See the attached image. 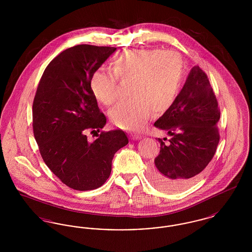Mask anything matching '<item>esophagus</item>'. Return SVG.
Returning a JSON list of instances; mask_svg holds the SVG:
<instances>
[{
	"instance_id": "1",
	"label": "esophagus",
	"mask_w": 252,
	"mask_h": 252,
	"mask_svg": "<svg viewBox=\"0 0 252 252\" xmlns=\"http://www.w3.org/2000/svg\"><path fill=\"white\" fill-rule=\"evenodd\" d=\"M132 139L133 140H138V139H141V136H139V135H132Z\"/></svg>"
}]
</instances>
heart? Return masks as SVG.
<instances>
[{
	"label": "heart",
	"instance_id": "obj_1",
	"mask_svg": "<svg viewBox=\"0 0 252 252\" xmlns=\"http://www.w3.org/2000/svg\"><path fill=\"white\" fill-rule=\"evenodd\" d=\"M113 74L97 69L90 79L96 99L112 106L117 98V81L130 82L128 96L110 111V119L121 127L143 130L152 116L167 111L175 102L182 81L183 64L180 56L160 49H135L122 53L113 61Z\"/></svg>",
	"mask_w": 252,
	"mask_h": 252
}]
</instances>
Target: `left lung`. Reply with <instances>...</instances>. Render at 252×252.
Masks as SVG:
<instances>
[{
  "label": "left lung",
  "mask_w": 252,
  "mask_h": 252,
  "mask_svg": "<svg viewBox=\"0 0 252 252\" xmlns=\"http://www.w3.org/2000/svg\"><path fill=\"white\" fill-rule=\"evenodd\" d=\"M219 119L220 109L209 78L194 66L171 108L154 124L171 139L168 144L158 139L159 154L148 171L150 182L172 192L184 190L197 180L216 154Z\"/></svg>",
  "instance_id": "left-lung-1"
}]
</instances>
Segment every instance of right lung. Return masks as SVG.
I'll return each instance as SVG.
<instances>
[{
  "label": "right lung",
  "instance_id": "add662e5",
  "mask_svg": "<svg viewBox=\"0 0 252 252\" xmlns=\"http://www.w3.org/2000/svg\"><path fill=\"white\" fill-rule=\"evenodd\" d=\"M115 47L80 44L61 52L43 72L33 102V131L49 169L77 191L101 187L111 173L114 154L128 144L121 129L101 131L107 118L90 88L93 72Z\"/></svg>",
  "mask_w": 252,
  "mask_h": 252
}]
</instances>
